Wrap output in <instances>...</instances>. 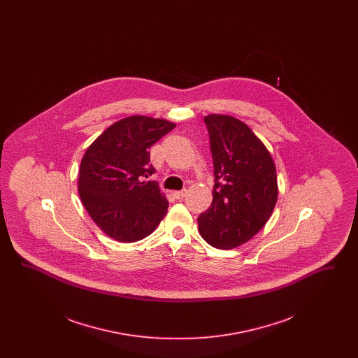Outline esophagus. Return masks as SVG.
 I'll list each match as a JSON object with an SVG mask.
<instances>
[{
  "instance_id": "34e87169",
  "label": "esophagus",
  "mask_w": 358,
  "mask_h": 358,
  "mask_svg": "<svg viewBox=\"0 0 358 358\" xmlns=\"http://www.w3.org/2000/svg\"><path fill=\"white\" fill-rule=\"evenodd\" d=\"M173 196L177 199V200H182L185 196H187V189H182V190H177L173 193Z\"/></svg>"
}]
</instances>
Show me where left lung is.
Here are the masks:
<instances>
[{
  "mask_svg": "<svg viewBox=\"0 0 358 358\" xmlns=\"http://www.w3.org/2000/svg\"><path fill=\"white\" fill-rule=\"evenodd\" d=\"M213 159V200L199 216L208 244L231 250L254 238L278 199L273 158L251 129L229 115L204 118Z\"/></svg>",
  "mask_w": 358,
  "mask_h": 358,
  "instance_id": "obj_1",
  "label": "left lung"
}]
</instances>
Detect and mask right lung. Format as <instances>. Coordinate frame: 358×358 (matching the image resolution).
I'll use <instances>...</instances> for the list:
<instances>
[{
	"mask_svg": "<svg viewBox=\"0 0 358 358\" xmlns=\"http://www.w3.org/2000/svg\"><path fill=\"white\" fill-rule=\"evenodd\" d=\"M174 123L130 117L110 126L87 149L79 171V194L88 215L106 235L122 243L149 236L169 203L155 181L150 148Z\"/></svg>",
	"mask_w": 358,
	"mask_h": 358,
	"instance_id": "1",
	"label": "right lung"
}]
</instances>
